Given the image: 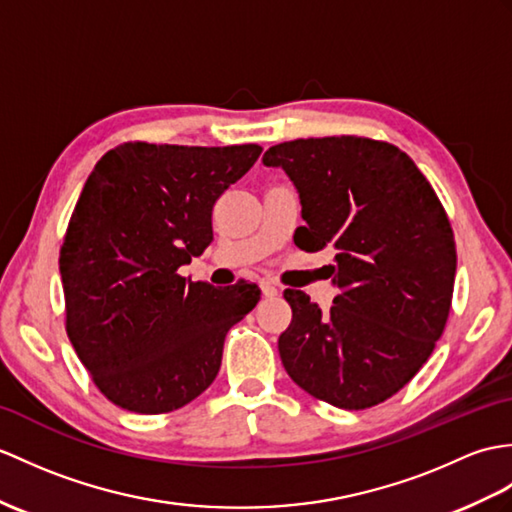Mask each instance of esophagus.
Instances as JSON below:
<instances>
[{
    "mask_svg": "<svg viewBox=\"0 0 512 512\" xmlns=\"http://www.w3.org/2000/svg\"><path fill=\"white\" fill-rule=\"evenodd\" d=\"M259 288H261V292H264V296H268V299H272V296L279 294V288L272 281H261Z\"/></svg>",
    "mask_w": 512,
    "mask_h": 512,
    "instance_id": "obj_1",
    "label": "esophagus"
}]
</instances>
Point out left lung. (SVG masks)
<instances>
[{
	"instance_id": "8db88e82",
	"label": "left lung",
	"mask_w": 512,
	"mask_h": 512,
	"mask_svg": "<svg viewBox=\"0 0 512 512\" xmlns=\"http://www.w3.org/2000/svg\"><path fill=\"white\" fill-rule=\"evenodd\" d=\"M301 198L296 246L331 248L338 296L329 312L285 290V371L312 397L364 410L395 395L427 362L454 294L456 242L441 200L406 152L342 135L294 139L264 154Z\"/></svg>"
}]
</instances>
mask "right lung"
<instances>
[{"label":"right lung","mask_w":512,"mask_h":512,"mask_svg":"<svg viewBox=\"0 0 512 512\" xmlns=\"http://www.w3.org/2000/svg\"><path fill=\"white\" fill-rule=\"evenodd\" d=\"M261 146L128 141L95 163L61 246L65 327L102 395L128 412L183 408L216 379L227 331L261 290L213 288L178 268L213 240L216 200Z\"/></svg>","instance_id":"obj_1"}]
</instances>
